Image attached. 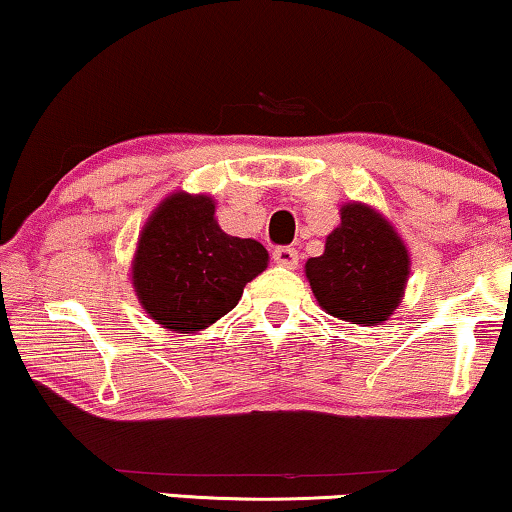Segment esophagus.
<instances>
[{
    "mask_svg": "<svg viewBox=\"0 0 512 512\" xmlns=\"http://www.w3.org/2000/svg\"><path fill=\"white\" fill-rule=\"evenodd\" d=\"M273 261L277 263V266L294 270L296 266H299V251L292 249V246H277V249L273 251Z\"/></svg>",
    "mask_w": 512,
    "mask_h": 512,
    "instance_id": "1",
    "label": "esophagus"
}]
</instances>
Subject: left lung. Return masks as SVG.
<instances>
[{
  "instance_id": "obj_1",
  "label": "left lung",
  "mask_w": 512,
  "mask_h": 512,
  "mask_svg": "<svg viewBox=\"0 0 512 512\" xmlns=\"http://www.w3.org/2000/svg\"><path fill=\"white\" fill-rule=\"evenodd\" d=\"M410 275L403 239L375 208L349 201L327 235L323 256L308 258L306 277L320 308L351 325H380L401 304Z\"/></svg>"
}]
</instances>
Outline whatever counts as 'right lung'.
<instances>
[{"label": "right lung", "mask_w": 512, "mask_h": 512, "mask_svg": "<svg viewBox=\"0 0 512 512\" xmlns=\"http://www.w3.org/2000/svg\"><path fill=\"white\" fill-rule=\"evenodd\" d=\"M266 268V246L220 230L216 201L175 192L144 225L132 258V287L151 320L189 334L230 313L246 282Z\"/></svg>", "instance_id": "right-lung-1"}]
</instances>
